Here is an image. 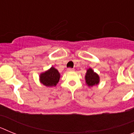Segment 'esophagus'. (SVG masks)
I'll use <instances>...</instances> for the list:
<instances>
[{
	"label": "esophagus",
	"instance_id": "34e87169",
	"mask_svg": "<svg viewBox=\"0 0 134 134\" xmlns=\"http://www.w3.org/2000/svg\"><path fill=\"white\" fill-rule=\"evenodd\" d=\"M67 70H68V72H72V71H74V69L71 68H68V69H67Z\"/></svg>",
	"mask_w": 134,
	"mask_h": 134
}]
</instances>
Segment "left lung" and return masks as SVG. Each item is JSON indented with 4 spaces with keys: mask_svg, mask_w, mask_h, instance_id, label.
I'll return each mask as SVG.
<instances>
[{
    "mask_svg": "<svg viewBox=\"0 0 134 134\" xmlns=\"http://www.w3.org/2000/svg\"><path fill=\"white\" fill-rule=\"evenodd\" d=\"M85 79H86V84L89 86L98 85L99 82V75L94 72V71L91 68L87 70L86 76H85Z\"/></svg>",
    "mask_w": 134,
    "mask_h": 134,
    "instance_id": "obj_1",
    "label": "left lung"
}]
</instances>
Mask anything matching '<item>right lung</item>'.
<instances>
[{
	"instance_id": "add662e5",
	"label": "right lung",
	"mask_w": 134,
	"mask_h": 134,
	"mask_svg": "<svg viewBox=\"0 0 134 134\" xmlns=\"http://www.w3.org/2000/svg\"><path fill=\"white\" fill-rule=\"evenodd\" d=\"M60 78V74L54 67L40 75V81L46 86H54L57 85Z\"/></svg>"
}]
</instances>
